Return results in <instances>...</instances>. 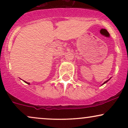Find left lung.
Here are the masks:
<instances>
[{"label": "left lung", "instance_id": "left-lung-1", "mask_svg": "<svg viewBox=\"0 0 128 128\" xmlns=\"http://www.w3.org/2000/svg\"><path fill=\"white\" fill-rule=\"evenodd\" d=\"M110 79H111V78H110ZM110 79H108V80H106V81H105V82H104V84H103L102 85V86H103V85H104V84H105V83H106V82H108V80H110Z\"/></svg>", "mask_w": 128, "mask_h": 128}]
</instances>
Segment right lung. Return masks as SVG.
Wrapping results in <instances>:
<instances>
[{"label": "right lung", "instance_id": "right-lung-1", "mask_svg": "<svg viewBox=\"0 0 128 128\" xmlns=\"http://www.w3.org/2000/svg\"><path fill=\"white\" fill-rule=\"evenodd\" d=\"M23 81H24V82H25V83H26V84H29V85H30V83H29V82H27L24 81V80H23Z\"/></svg>", "mask_w": 128, "mask_h": 128}]
</instances>
